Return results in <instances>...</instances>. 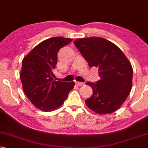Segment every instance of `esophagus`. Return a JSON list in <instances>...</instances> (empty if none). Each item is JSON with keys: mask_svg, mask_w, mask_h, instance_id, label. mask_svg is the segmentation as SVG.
<instances>
[{"mask_svg": "<svg viewBox=\"0 0 148 148\" xmlns=\"http://www.w3.org/2000/svg\"><path fill=\"white\" fill-rule=\"evenodd\" d=\"M75 84L78 86H82L84 85V84L83 82H76Z\"/></svg>", "mask_w": 148, "mask_h": 148, "instance_id": "1", "label": "esophagus"}]
</instances>
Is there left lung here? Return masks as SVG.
Segmentation results:
<instances>
[{
	"instance_id": "8db88e82",
	"label": "left lung",
	"mask_w": 148,
	"mask_h": 148,
	"mask_svg": "<svg viewBox=\"0 0 148 148\" xmlns=\"http://www.w3.org/2000/svg\"><path fill=\"white\" fill-rule=\"evenodd\" d=\"M74 45L90 68H98L100 77L96 82L86 83L93 90L86 104L101 114L118 110L130 94L132 85V67L126 56L114 44L102 38H79Z\"/></svg>"
}]
</instances>
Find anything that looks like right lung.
Here are the masks:
<instances>
[{
  "instance_id": "add662e5",
  "label": "right lung",
  "mask_w": 148,
  "mask_h": 148,
  "mask_svg": "<svg viewBox=\"0 0 148 148\" xmlns=\"http://www.w3.org/2000/svg\"><path fill=\"white\" fill-rule=\"evenodd\" d=\"M72 40L62 37L49 38L24 58L20 75L24 92L40 110L48 112L58 108L73 88V82L56 81L53 73L57 64L58 51Z\"/></svg>"
}]
</instances>
